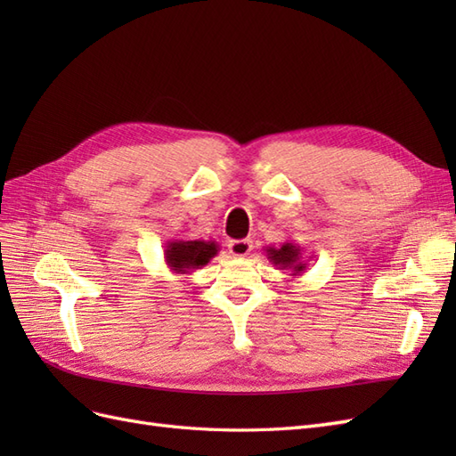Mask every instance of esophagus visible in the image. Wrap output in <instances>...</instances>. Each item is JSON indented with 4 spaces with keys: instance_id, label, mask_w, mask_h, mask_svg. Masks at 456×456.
I'll return each instance as SVG.
<instances>
[{
    "instance_id": "1",
    "label": "esophagus",
    "mask_w": 456,
    "mask_h": 456,
    "mask_svg": "<svg viewBox=\"0 0 456 456\" xmlns=\"http://www.w3.org/2000/svg\"><path fill=\"white\" fill-rule=\"evenodd\" d=\"M228 249L233 256H247L253 249L251 240H233L228 243Z\"/></svg>"
}]
</instances>
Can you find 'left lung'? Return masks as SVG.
<instances>
[{
	"mask_svg": "<svg viewBox=\"0 0 456 456\" xmlns=\"http://www.w3.org/2000/svg\"><path fill=\"white\" fill-rule=\"evenodd\" d=\"M266 256L273 266L291 272L289 275H302L306 272L308 262L302 258V247L295 241H283L280 247H266Z\"/></svg>",
	"mask_w": 456,
	"mask_h": 456,
	"instance_id": "left-lung-1",
	"label": "left lung"
}]
</instances>
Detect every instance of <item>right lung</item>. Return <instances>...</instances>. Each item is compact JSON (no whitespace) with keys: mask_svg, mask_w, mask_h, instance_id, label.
Returning a JSON list of instances; mask_svg holds the SVG:
<instances>
[{"mask_svg":"<svg viewBox=\"0 0 456 456\" xmlns=\"http://www.w3.org/2000/svg\"><path fill=\"white\" fill-rule=\"evenodd\" d=\"M220 247L213 240H171L165 245V265L173 273H191L198 268L209 265Z\"/></svg>","mask_w":456,"mask_h":456,"instance_id":"1","label":"right lung"}]
</instances>
